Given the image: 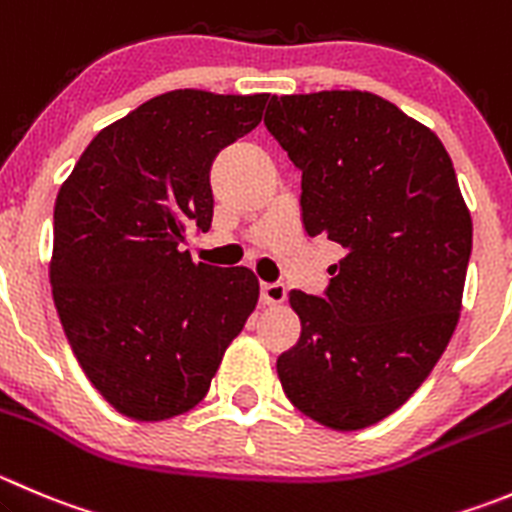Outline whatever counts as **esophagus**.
<instances>
[{
  "label": "esophagus",
  "instance_id": "esophagus-1",
  "mask_svg": "<svg viewBox=\"0 0 512 512\" xmlns=\"http://www.w3.org/2000/svg\"><path fill=\"white\" fill-rule=\"evenodd\" d=\"M285 297L287 290L280 282H262L260 285V300L265 302V305H280V302H285Z\"/></svg>",
  "mask_w": 512,
  "mask_h": 512
}]
</instances>
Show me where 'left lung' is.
<instances>
[{"instance_id":"1","label":"left lung","mask_w":512,"mask_h":512,"mask_svg":"<svg viewBox=\"0 0 512 512\" xmlns=\"http://www.w3.org/2000/svg\"><path fill=\"white\" fill-rule=\"evenodd\" d=\"M265 124L302 172V225L345 247L325 297L290 292L302 322L277 357L282 390L332 430L400 408L448 347L473 220L433 130L360 89L272 94Z\"/></svg>"}]
</instances>
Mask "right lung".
Returning a JSON list of instances; mask_svg holds the SVG:
<instances>
[{
    "label": "right lung",
    "instance_id": "obj_1",
    "mask_svg": "<svg viewBox=\"0 0 512 512\" xmlns=\"http://www.w3.org/2000/svg\"><path fill=\"white\" fill-rule=\"evenodd\" d=\"M270 94L175 89L87 145L54 202V305L84 375L117 413L195 408L260 297L247 267L192 262L212 225L210 167L260 124Z\"/></svg>",
    "mask_w": 512,
    "mask_h": 512
}]
</instances>
